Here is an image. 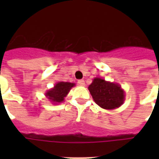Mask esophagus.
I'll return each mask as SVG.
<instances>
[{
  "label": "esophagus",
  "mask_w": 159,
  "mask_h": 159,
  "mask_svg": "<svg viewBox=\"0 0 159 159\" xmlns=\"http://www.w3.org/2000/svg\"><path fill=\"white\" fill-rule=\"evenodd\" d=\"M77 83H78V85H80V86H85L84 80H78V81H77Z\"/></svg>",
  "instance_id": "obj_1"
}]
</instances>
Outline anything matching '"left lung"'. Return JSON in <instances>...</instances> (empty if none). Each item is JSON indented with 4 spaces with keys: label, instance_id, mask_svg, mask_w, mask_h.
Instances as JSON below:
<instances>
[{
    "label": "left lung",
    "instance_id": "obj_1",
    "mask_svg": "<svg viewBox=\"0 0 159 159\" xmlns=\"http://www.w3.org/2000/svg\"><path fill=\"white\" fill-rule=\"evenodd\" d=\"M88 89L95 102L102 108L112 110L123 103L125 94L118 84L95 78Z\"/></svg>",
    "mask_w": 159,
    "mask_h": 159
}]
</instances>
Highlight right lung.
<instances>
[{
    "mask_svg": "<svg viewBox=\"0 0 159 159\" xmlns=\"http://www.w3.org/2000/svg\"><path fill=\"white\" fill-rule=\"evenodd\" d=\"M74 86V83L61 82L55 85V87L47 92V97L53 102H62L64 97L69 92L70 89Z\"/></svg>",
    "mask_w": 159,
    "mask_h": 159,
    "instance_id": "right-lung-1",
    "label": "right lung"
}]
</instances>
